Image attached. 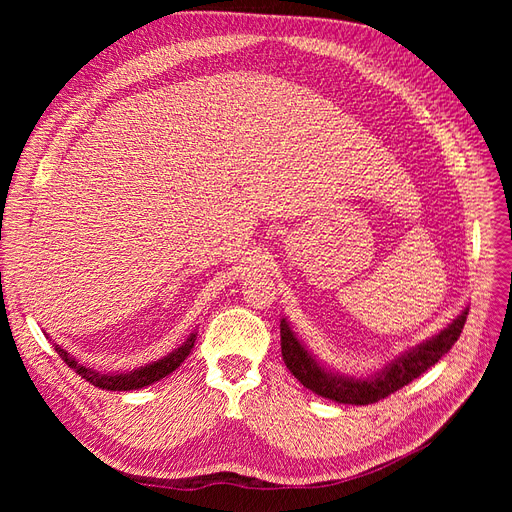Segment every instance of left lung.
<instances>
[{
  "label": "left lung",
  "instance_id": "1",
  "mask_svg": "<svg viewBox=\"0 0 512 512\" xmlns=\"http://www.w3.org/2000/svg\"><path fill=\"white\" fill-rule=\"evenodd\" d=\"M466 318L468 307L463 309L444 331L433 335L427 342L414 346L412 350L399 354L395 361L386 363L374 376L367 378L342 376L320 365L316 356L299 342L297 335L292 333L286 318H282L280 324L282 356L286 367L290 369V374L297 378L305 389L314 391L320 397L333 399L337 404L367 406L389 397L391 393L399 391L401 386H406L414 378L425 374L431 365H436L442 356L455 346L463 331V324H466Z\"/></svg>",
  "mask_w": 512,
  "mask_h": 512
}]
</instances>
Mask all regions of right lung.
<instances>
[{
    "mask_svg": "<svg viewBox=\"0 0 512 512\" xmlns=\"http://www.w3.org/2000/svg\"><path fill=\"white\" fill-rule=\"evenodd\" d=\"M194 339H196V333H192L188 339H185V342L177 350L166 354L164 359L153 361V363H149L145 367L126 371V374H100V371L89 369V367L81 365L76 359H72V356L61 346H55V350H57V354L61 356V359H64V363L68 367H72L76 374H79L81 378H85L89 384L98 386V389H106V391H136V389H143V386H149L153 382L166 378L168 374H173V371L185 359H188V354L194 348Z\"/></svg>",
    "mask_w": 512,
    "mask_h": 512,
    "instance_id": "obj_1",
    "label": "right lung"
}]
</instances>
